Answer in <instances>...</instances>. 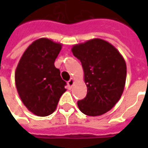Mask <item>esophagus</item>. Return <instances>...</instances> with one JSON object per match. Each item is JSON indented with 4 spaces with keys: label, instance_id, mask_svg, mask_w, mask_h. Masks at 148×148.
<instances>
[{
    "label": "esophagus",
    "instance_id": "obj_1",
    "mask_svg": "<svg viewBox=\"0 0 148 148\" xmlns=\"http://www.w3.org/2000/svg\"><path fill=\"white\" fill-rule=\"evenodd\" d=\"M74 78H71L70 80L68 81L67 85H68V87H69V89H71V87H72V86L74 85Z\"/></svg>",
    "mask_w": 148,
    "mask_h": 148
}]
</instances>
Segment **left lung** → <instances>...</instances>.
I'll use <instances>...</instances> for the list:
<instances>
[{"instance_id":"obj_1","label":"left lung","mask_w":148,"mask_h":148,"mask_svg":"<svg viewBox=\"0 0 148 148\" xmlns=\"http://www.w3.org/2000/svg\"><path fill=\"white\" fill-rule=\"evenodd\" d=\"M87 87L86 97L77 101L82 112L90 116L106 113L118 102L124 91L127 66L117 49L106 40L93 39L73 46Z\"/></svg>"}]
</instances>
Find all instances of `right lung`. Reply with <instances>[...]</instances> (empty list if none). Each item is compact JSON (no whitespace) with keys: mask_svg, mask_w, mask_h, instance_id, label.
<instances>
[{"mask_svg":"<svg viewBox=\"0 0 148 148\" xmlns=\"http://www.w3.org/2000/svg\"><path fill=\"white\" fill-rule=\"evenodd\" d=\"M61 49V43L40 38L26 49L16 69L15 82L19 96L26 108L39 116L53 113L66 90V83L55 66Z\"/></svg>","mask_w":148,"mask_h":148,"instance_id":"add662e5","label":"right lung"}]
</instances>
